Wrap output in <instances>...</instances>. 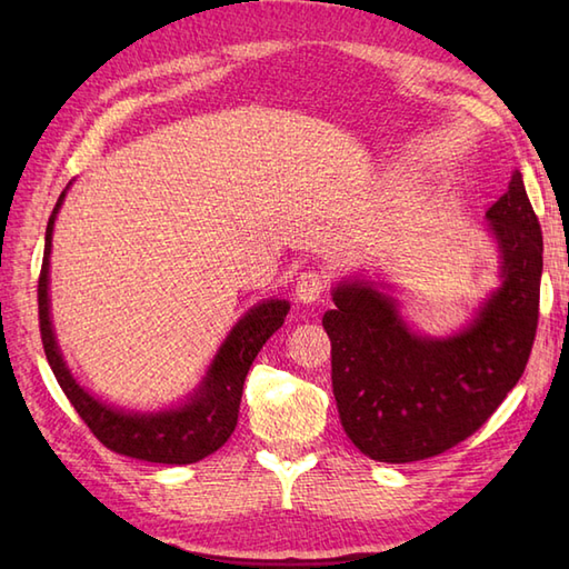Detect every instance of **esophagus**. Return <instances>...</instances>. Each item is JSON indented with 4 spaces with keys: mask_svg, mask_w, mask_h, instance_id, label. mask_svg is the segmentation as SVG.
Segmentation results:
<instances>
[{
    "mask_svg": "<svg viewBox=\"0 0 569 569\" xmlns=\"http://www.w3.org/2000/svg\"><path fill=\"white\" fill-rule=\"evenodd\" d=\"M328 291V276L322 271H306L296 281V298L300 303H316V300Z\"/></svg>",
    "mask_w": 569,
    "mask_h": 569,
    "instance_id": "esophagus-1",
    "label": "esophagus"
}]
</instances>
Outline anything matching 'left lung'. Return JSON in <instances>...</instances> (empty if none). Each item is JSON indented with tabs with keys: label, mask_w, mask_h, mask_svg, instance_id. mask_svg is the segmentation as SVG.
Instances as JSON below:
<instances>
[{
	"label": "left lung",
	"mask_w": 569,
	"mask_h": 569,
	"mask_svg": "<svg viewBox=\"0 0 569 569\" xmlns=\"http://www.w3.org/2000/svg\"><path fill=\"white\" fill-rule=\"evenodd\" d=\"M503 283L475 322L447 340L406 328L389 296L335 288L322 318L332 342V393L342 428L367 457L403 465L467 440L523 377L538 330L542 234L523 178L487 210Z\"/></svg>",
	"instance_id": "8db88e82"
}]
</instances>
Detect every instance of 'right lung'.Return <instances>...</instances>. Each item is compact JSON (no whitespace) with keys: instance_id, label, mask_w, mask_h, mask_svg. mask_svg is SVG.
I'll list each match as a JSON object with an SVG mask.
<instances>
[{"instance_id":"right-lung-1","label":"right lung","mask_w":569,"mask_h":569,"mask_svg":"<svg viewBox=\"0 0 569 569\" xmlns=\"http://www.w3.org/2000/svg\"><path fill=\"white\" fill-rule=\"evenodd\" d=\"M63 198L66 190L60 192L51 220H48L46 227V249L39 273L41 342L60 389L68 396L70 406L78 410L84 426L90 428V432L107 450L159 465L200 462L202 457L220 450L229 440V435L234 432L241 389H244L251 361L257 359L266 340L281 328L291 306L286 300H266V303L249 310L244 320H239L232 335L227 337L200 391L190 398L188 406L156 416L124 413V410L104 406L72 379L63 357L58 352L56 335L51 328V312H48V257H51L53 222L60 204H63Z\"/></svg>"}]
</instances>
